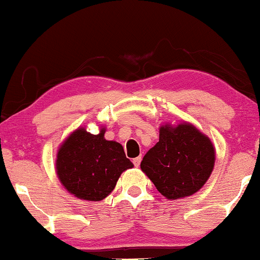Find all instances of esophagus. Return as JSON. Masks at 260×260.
Returning a JSON list of instances; mask_svg holds the SVG:
<instances>
[{
  "label": "esophagus",
  "instance_id": "1",
  "mask_svg": "<svg viewBox=\"0 0 260 260\" xmlns=\"http://www.w3.org/2000/svg\"><path fill=\"white\" fill-rule=\"evenodd\" d=\"M140 162H141V157H137V158H134V159H133L134 166H136L137 168H138V167L140 166Z\"/></svg>",
  "mask_w": 260,
  "mask_h": 260
}]
</instances>
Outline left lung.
<instances>
[{"instance_id":"1","label":"left lung","mask_w":260,"mask_h":260,"mask_svg":"<svg viewBox=\"0 0 260 260\" xmlns=\"http://www.w3.org/2000/svg\"><path fill=\"white\" fill-rule=\"evenodd\" d=\"M215 160L211 139L183 121L159 127L158 143L147 151L140 168L160 194L176 200L194 194L205 185Z\"/></svg>"}]
</instances>
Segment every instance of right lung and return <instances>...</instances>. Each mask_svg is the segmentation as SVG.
I'll use <instances>...</instances> for the list:
<instances>
[{
    "instance_id": "right-lung-1",
    "label": "right lung",
    "mask_w": 260,
    "mask_h": 260,
    "mask_svg": "<svg viewBox=\"0 0 260 260\" xmlns=\"http://www.w3.org/2000/svg\"><path fill=\"white\" fill-rule=\"evenodd\" d=\"M104 133L103 126L98 134L78 127L58 146L56 175L62 186L79 199L100 202L107 198L121 174L134 167L122 145L107 140Z\"/></svg>"
}]
</instances>
